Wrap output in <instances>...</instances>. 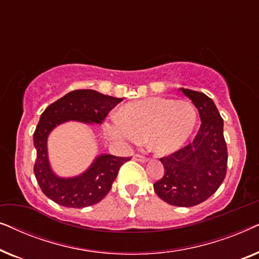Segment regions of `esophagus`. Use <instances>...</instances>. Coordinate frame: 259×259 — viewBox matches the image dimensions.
Instances as JSON below:
<instances>
[{
  "instance_id": "esophagus-1",
  "label": "esophagus",
  "mask_w": 259,
  "mask_h": 259,
  "mask_svg": "<svg viewBox=\"0 0 259 259\" xmlns=\"http://www.w3.org/2000/svg\"><path fill=\"white\" fill-rule=\"evenodd\" d=\"M133 159H134V160L140 161V162H146V161H148V159H147L146 157H143V155H139V154L133 155Z\"/></svg>"
}]
</instances>
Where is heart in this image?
Wrapping results in <instances>:
<instances>
[{
	"instance_id": "1",
	"label": "heart",
	"mask_w": 259,
	"mask_h": 259,
	"mask_svg": "<svg viewBox=\"0 0 259 259\" xmlns=\"http://www.w3.org/2000/svg\"><path fill=\"white\" fill-rule=\"evenodd\" d=\"M198 113L185 100L150 97L127 102L104 122L108 139L122 147L143 143L154 153L167 155L182 148L196 128Z\"/></svg>"
}]
</instances>
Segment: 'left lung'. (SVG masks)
<instances>
[{"mask_svg":"<svg viewBox=\"0 0 259 259\" xmlns=\"http://www.w3.org/2000/svg\"><path fill=\"white\" fill-rule=\"evenodd\" d=\"M180 91L196 106L201 125L192 143L160 159L165 172L153 187L167 204L190 207L203 203L221 186L226 173L228 150L223 134L224 122L213 100L201 92Z\"/></svg>","mask_w":259,"mask_h":259,"instance_id":"left-lung-1","label":"left lung"}]
</instances>
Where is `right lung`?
<instances>
[{"label":"right lung","instance_id":"1","mask_svg":"<svg viewBox=\"0 0 259 259\" xmlns=\"http://www.w3.org/2000/svg\"><path fill=\"white\" fill-rule=\"evenodd\" d=\"M121 101V98L94 90H79L69 92L45 109L34 132V173L42 192L49 199L66 207L82 208L99 203L109 192L119 168L130 157L99 154L86 171L74 177H61L56 175L49 161L48 137L53 130L68 121L100 125L108 112Z\"/></svg>","mask_w":259,"mask_h":259}]
</instances>
